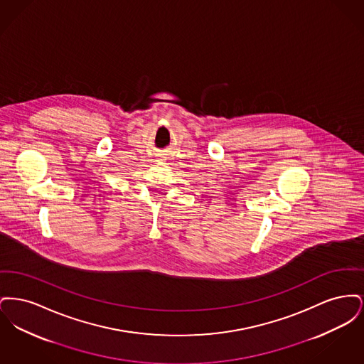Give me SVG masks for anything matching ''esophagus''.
I'll return each mask as SVG.
<instances>
[{"label": "esophagus", "instance_id": "esophagus-1", "mask_svg": "<svg viewBox=\"0 0 364 364\" xmlns=\"http://www.w3.org/2000/svg\"><path fill=\"white\" fill-rule=\"evenodd\" d=\"M162 159H164V158H162V156H159L156 161H162Z\"/></svg>", "mask_w": 364, "mask_h": 364}]
</instances>
